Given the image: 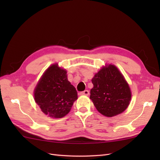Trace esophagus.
<instances>
[{"label": "esophagus", "instance_id": "esophagus-1", "mask_svg": "<svg viewBox=\"0 0 160 160\" xmlns=\"http://www.w3.org/2000/svg\"><path fill=\"white\" fill-rule=\"evenodd\" d=\"M81 95H88L89 94V91L88 90H85L83 91H82L80 93Z\"/></svg>", "mask_w": 160, "mask_h": 160}]
</instances>
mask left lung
Listing matches in <instances>:
<instances>
[{
	"label": "left lung",
	"mask_w": 160,
	"mask_h": 160,
	"mask_svg": "<svg viewBox=\"0 0 160 160\" xmlns=\"http://www.w3.org/2000/svg\"><path fill=\"white\" fill-rule=\"evenodd\" d=\"M91 81L93 88L90 91V99L101 114L113 117L127 109L132 93L117 67L109 65L102 67Z\"/></svg>",
	"instance_id": "obj_1"
}]
</instances>
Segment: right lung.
<instances>
[{"mask_svg":"<svg viewBox=\"0 0 160 160\" xmlns=\"http://www.w3.org/2000/svg\"><path fill=\"white\" fill-rule=\"evenodd\" d=\"M34 97L45 115L61 118L70 111L77 99V92L67 79V71L56 63L50 66L42 75L35 89Z\"/></svg>","mask_w":160,"mask_h":160,"instance_id":"add662e5","label":"right lung"}]
</instances>
